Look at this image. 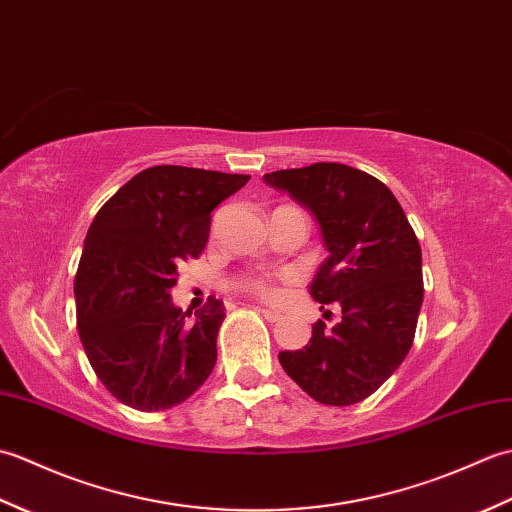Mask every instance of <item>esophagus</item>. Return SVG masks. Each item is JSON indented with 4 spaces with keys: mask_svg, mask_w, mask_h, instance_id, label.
<instances>
[{
    "mask_svg": "<svg viewBox=\"0 0 512 512\" xmlns=\"http://www.w3.org/2000/svg\"><path fill=\"white\" fill-rule=\"evenodd\" d=\"M257 312L262 314V317H264L266 321H270V323H275V321H279V319H281V314H279L277 310H270V308H257Z\"/></svg>",
    "mask_w": 512,
    "mask_h": 512,
    "instance_id": "obj_1",
    "label": "esophagus"
}]
</instances>
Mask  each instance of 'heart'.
Returning a JSON list of instances; mask_svg holds the SVG:
<instances>
[{
  "mask_svg": "<svg viewBox=\"0 0 512 512\" xmlns=\"http://www.w3.org/2000/svg\"><path fill=\"white\" fill-rule=\"evenodd\" d=\"M246 290H250V292H255V295H259V297H273L275 295V290L270 288L264 279H250V281H246Z\"/></svg>",
  "mask_w": 512,
  "mask_h": 512,
  "instance_id": "b5f03b06",
  "label": "heart"
}]
</instances>
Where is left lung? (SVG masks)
<instances>
[{"label": "left lung", "mask_w": 512, "mask_h": 512, "mask_svg": "<svg viewBox=\"0 0 512 512\" xmlns=\"http://www.w3.org/2000/svg\"><path fill=\"white\" fill-rule=\"evenodd\" d=\"M264 182L317 220L328 257L308 288L321 308L341 310L332 328L312 325L303 350L279 352V363L323 405H356L411 350L424 292L418 237L394 193L361 169L314 162L266 173Z\"/></svg>", "instance_id": "8db88e82"}]
</instances>
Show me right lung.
Masks as SVG:
<instances>
[{
  "mask_svg": "<svg viewBox=\"0 0 512 512\" xmlns=\"http://www.w3.org/2000/svg\"><path fill=\"white\" fill-rule=\"evenodd\" d=\"M250 176L160 165L123 184L85 237L74 279L76 325L92 369L125 405L162 411L211 376L224 303L182 312L178 268L209 239L211 213Z\"/></svg>",
  "mask_w": 512,
  "mask_h": 512,
  "instance_id": "add662e5",
  "label": "right lung"
}]
</instances>
